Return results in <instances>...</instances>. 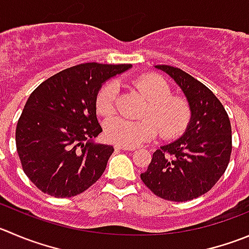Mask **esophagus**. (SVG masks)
Masks as SVG:
<instances>
[{"mask_svg":"<svg viewBox=\"0 0 249 249\" xmlns=\"http://www.w3.org/2000/svg\"><path fill=\"white\" fill-rule=\"evenodd\" d=\"M115 149H120V150H128V151L136 150V148H133V146H123V145H118V144H116Z\"/></svg>","mask_w":249,"mask_h":249,"instance_id":"esophagus-1","label":"esophagus"}]
</instances>
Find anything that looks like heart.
<instances>
[{
  "instance_id": "obj_1",
  "label": "heart",
  "mask_w": 249,
  "mask_h": 249,
  "mask_svg": "<svg viewBox=\"0 0 249 249\" xmlns=\"http://www.w3.org/2000/svg\"><path fill=\"white\" fill-rule=\"evenodd\" d=\"M133 87L148 100L141 113V121L113 117L106 121L104 131L107 141L123 146H136L155 138L174 139L188 127L192 108L188 101L172 95V88L164 78L144 74L134 78ZM118 88L116 82H108L99 90L95 100L96 111L103 117L113 115L117 107Z\"/></svg>"
}]
</instances>
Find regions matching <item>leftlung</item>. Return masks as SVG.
I'll use <instances>...</instances> for the list:
<instances>
[{"mask_svg":"<svg viewBox=\"0 0 249 249\" xmlns=\"http://www.w3.org/2000/svg\"><path fill=\"white\" fill-rule=\"evenodd\" d=\"M155 67L183 90L192 118L181 138L153 154L141 178L158 197L187 202L209 192L226 171L232 151L231 123L222 104L203 83L177 67Z\"/></svg>","mask_w":249,"mask_h":249,"instance_id":"left-lung-1","label":"left lung"}]
</instances>
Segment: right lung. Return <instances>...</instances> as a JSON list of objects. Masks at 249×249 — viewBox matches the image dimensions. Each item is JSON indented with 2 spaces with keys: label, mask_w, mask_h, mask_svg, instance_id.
Here are the masks:
<instances>
[{
  "label": "right lung",
  "mask_w": 249,
  "mask_h": 249,
  "mask_svg": "<svg viewBox=\"0 0 249 249\" xmlns=\"http://www.w3.org/2000/svg\"><path fill=\"white\" fill-rule=\"evenodd\" d=\"M131 65L80 63L42 82L30 94L16 128L23 171L41 192L70 198L104 174L113 146L95 144L103 132L95 100L108 78Z\"/></svg>",
  "instance_id": "right-lung-1"
}]
</instances>
